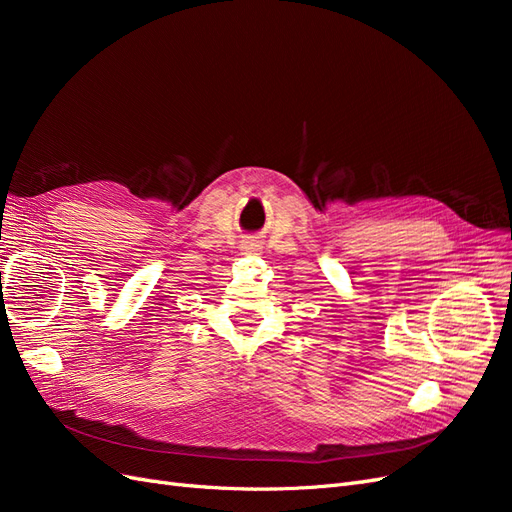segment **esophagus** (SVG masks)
<instances>
[{
  "instance_id": "esophagus-1",
  "label": "esophagus",
  "mask_w": 512,
  "mask_h": 512,
  "mask_svg": "<svg viewBox=\"0 0 512 512\" xmlns=\"http://www.w3.org/2000/svg\"><path fill=\"white\" fill-rule=\"evenodd\" d=\"M241 247H243L245 254H258V252H260V245H258V241H254V239L243 241Z\"/></svg>"
}]
</instances>
